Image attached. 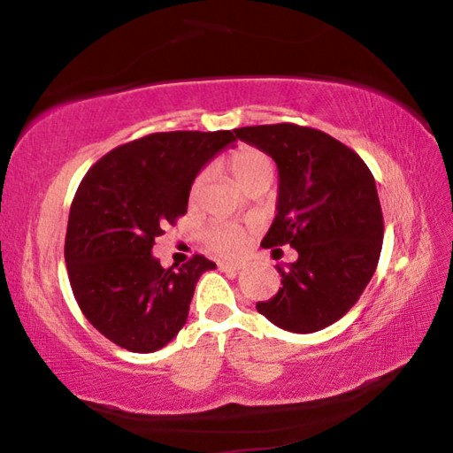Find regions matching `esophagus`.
<instances>
[{
	"label": "esophagus",
	"instance_id": "34e87169",
	"mask_svg": "<svg viewBox=\"0 0 453 453\" xmlns=\"http://www.w3.org/2000/svg\"><path fill=\"white\" fill-rule=\"evenodd\" d=\"M219 270L224 272H240L243 270V264L242 262H219Z\"/></svg>",
	"mask_w": 453,
	"mask_h": 453
}]
</instances>
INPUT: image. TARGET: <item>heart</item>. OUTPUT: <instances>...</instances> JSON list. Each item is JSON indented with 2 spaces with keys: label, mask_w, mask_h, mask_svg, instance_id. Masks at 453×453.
<instances>
[{
  "label": "heart",
  "mask_w": 453,
  "mask_h": 453,
  "mask_svg": "<svg viewBox=\"0 0 453 453\" xmlns=\"http://www.w3.org/2000/svg\"><path fill=\"white\" fill-rule=\"evenodd\" d=\"M227 167L232 172L235 183L240 188H250L251 183L257 180H272L273 175V162L270 159V156L264 151H259L256 148H250V145H242L237 148L232 156L227 157ZM208 181V172H199L196 175L194 183H191V191H189V199L199 197L202 189ZM210 248L213 251H218L221 256H237L242 254L245 250V245L250 242V234L245 227L240 226H216L211 227L208 235Z\"/></svg>",
  "instance_id": "1"
}]
</instances>
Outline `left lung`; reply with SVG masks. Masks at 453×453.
I'll list each match as a JSON object with an SVG mask.
<instances>
[{
	"mask_svg": "<svg viewBox=\"0 0 453 453\" xmlns=\"http://www.w3.org/2000/svg\"><path fill=\"white\" fill-rule=\"evenodd\" d=\"M280 173L275 219L262 248L291 245L281 288L256 310L281 329L319 332L346 316L380 262L383 216L370 167L348 145L296 124L235 129Z\"/></svg>",
	"mask_w": 453,
	"mask_h": 453,
	"instance_id": "1",
	"label": "left lung"
}]
</instances>
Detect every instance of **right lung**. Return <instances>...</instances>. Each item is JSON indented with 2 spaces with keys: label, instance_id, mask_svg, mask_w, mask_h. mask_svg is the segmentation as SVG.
Here are the masks:
<instances>
[{
  "label": "right lung",
  "instance_id": "1",
  "mask_svg": "<svg viewBox=\"0 0 453 453\" xmlns=\"http://www.w3.org/2000/svg\"><path fill=\"white\" fill-rule=\"evenodd\" d=\"M221 132H162L119 145L89 167L70 208L67 275L80 310L116 346L151 354L170 343L189 313L203 256L162 267L156 237L186 216L199 170L226 145Z\"/></svg>",
  "mask_w": 453,
  "mask_h": 453
}]
</instances>
